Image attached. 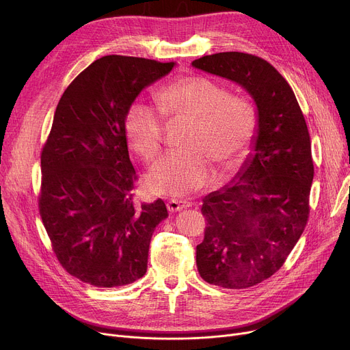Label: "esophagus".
<instances>
[{"instance_id": "obj_1", "label": "esophagus", "mask_w": 350, "mask_h": 350, "mask_svg": "<svg viewBox=\"0 0 350 350\" xmlns=\"http://www.w3.org/2000/svg\"><path fill=\"white\" fill-rule=\"evenodd\" d=\"M189 205H191V204H189V201H185V200H170L166 204L169 212H178V211H183V209L188 208Z\"/></svg>"}]
</instances>
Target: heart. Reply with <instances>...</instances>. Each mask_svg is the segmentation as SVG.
Masks as SVG:
<instances>
[{
	"instance_id": "b5f03b06",
	"label": "heart",
	"mask_w": 350,
	"mask_h": 350,
	"mask_svg": "<svg viewBox=\"0 0 350 350\" xmlns=\"http://www.w3.org/2000/svg\"><path fill=\"white\" fill-rule=\"evenodd\" d=\"M159 111L137 100L124 117V131L131 149L145 163L153 162L165 141V121L185 122L177 152L159 161L148 178L149 191L180 197L205 185L212 169L228 173L237 169L258 129L254 105L216 81L189 74L159 89Z\"/></svg>"
}]
</instances>
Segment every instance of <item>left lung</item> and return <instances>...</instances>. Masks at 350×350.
I'll use <instances>...</instances> for the list:
<instances>
[{"mask_svg":"<svg viewBox=\"0 0 350 350\" xmlns=\"http://www.w3.org/2000/svg\"><path fill=\"white\" fill-rule=\"evenodd\" d=\"M193 66L241 85L258 107L256 153L237 181L204 198L206 226L197 245L205 282L245 289L279 271L304 232L314 177L310 134L291 85L264 58L225 51Z\"/></svg>","mask_w":350,"mask_h":350,"instance_id":"left-lung-1","label":"left lung"}]
</instances>
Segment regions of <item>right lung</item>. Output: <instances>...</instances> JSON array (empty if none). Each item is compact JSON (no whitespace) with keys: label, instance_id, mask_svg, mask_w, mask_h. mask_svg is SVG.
<instances>
[{"label":"right lung","instance_id":"1","mask_svg":"<svg viewBox=\"0 0 350 350\" xmlns=\"http://www.w3.org/2000/svg\"><path fill=\"white\" fill-rule=\"evenodd\" d=\"M174 62L105 55L62 93L42 149L39 212L61 267L98 288L135 282L148 268L165 202L137 204L124 117Z\"/></svg>","mask_w":350,"mask_h":350}]
</instances>
